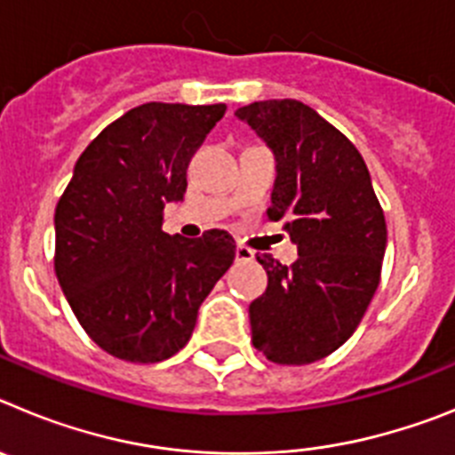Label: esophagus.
Segmentation results:
<instances>
[{
  "instance_id": "obj_1",
  "label": "esophagus",
  "mask_w": 455,
  "mask_h": 455,
  "mask_svg": "<svg viewBox=\"0 0 455 455\" xmlns=\"http://www.w3.org/2000/svg\"><path fill=\"white\" fill-rule=\"evenodd\" d=\"M235 255H236V262H251L252 257H255V251H251V248L248 246H236V251H235Z\"/></svg>"
}]
</instances>
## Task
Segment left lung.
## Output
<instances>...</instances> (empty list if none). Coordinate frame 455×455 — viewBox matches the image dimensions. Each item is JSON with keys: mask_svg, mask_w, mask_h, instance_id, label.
Masks as SVG:
<instances>
[{"mask_svg": "<svg viewBox=\"0 0 455 455\" xmlns=\"http://www.w3.org/2000/svg\"><path fill=\"white\" fill-rule=\"evenodd\" d=\"M275 156L268 219L284 220L299 259L257 255L267 291L248 307L252 344L277 364L331 355L363 321L383 268L387 225L367 164L347 136L299 100L236 108Z\"/></svg>", "mask_w": 455, "mask_h": 455, "instance_id": "1", "label": "left lung"}]
</instances>
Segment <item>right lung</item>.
Listing matches in <instances>:
<instances>
[{"label":"right lung","instance_id":"add662e5","mask_svg":"<svg viewBox=\"0 0 455 455\" xmlns=\"http://www.w3.org/2000/svg\"><path fill=\"white\" fill-rule=\"evenodd\" d=\"M225 104L148 102L104 127L75 164L54 214V271L95 344L124 363L187 347L198 309L235 262V239L166 235L164 207Z\"/></svg>","mask_w":455,"mask_h":455}]
</instances>
